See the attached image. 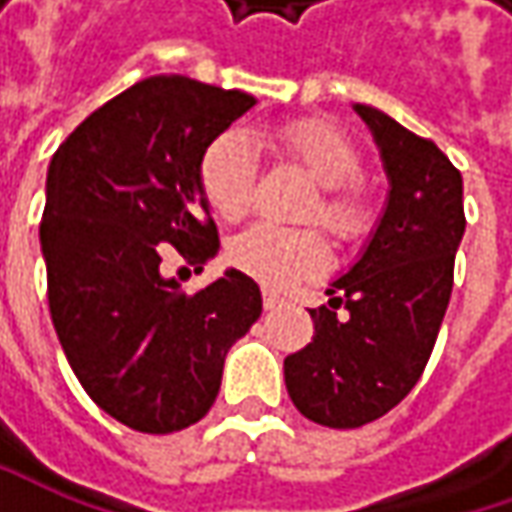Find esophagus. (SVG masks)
Masks as SVG:
<instances>
[{"label":"esophagus","mask_w":512,"mask_h":512,"mask_svg":"<svg viewBox=\"0 0 512 512\" xmlns=\"http://www.w3.org/2000/svg\"><path fill=\"white\" fill-rule=\"evenodd\" d=\"M262 302H265V310H273L282 305V296L276 290H262Z\"/></svg>","instance_id":"1"}]
</instances>
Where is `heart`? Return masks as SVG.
Listing matches in <instances>:
<instances>
[{"label":"heart","mask_w":512,"mask_h":512,"mask_svg":"<svg viewBox=\"0 0 512 512\" xmlns=\"http://www.w3.org/2000/svg\"><path fill=\"white\" fill-rule=\"evenodd\" d=\"M267 145L293 159L316 182V199L302 210L305 222H319L339 242H356L373 225V202L359 182L362 153L330 122L299 119L267 133ZM199 187L210 210L239 222L253 205L256 159L242 133L216 136L199 159ZM325 239L310 227L253 225L227 245V262L267 287H287L327 267Z\"/></svg>","instance_id":"heart-1"}]
</instances>
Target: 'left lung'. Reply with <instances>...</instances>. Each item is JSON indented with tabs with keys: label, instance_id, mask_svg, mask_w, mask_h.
Wrapping results in <instances>:
<instances>
[{
	"label": "left lung",
	"instance_id": "left-lung-1",
	"mask_svg": "<svg viewBox=\"0 0 512 512\" xmlns=\"http://www.w3.org/2000/svg\"><path fill=\"white\" fill-rule=\"evenodd\" d=\"M353 110L382 153L387 205L359 262L327 287L330 302L310 310L313 342L285 359L299 413L339 430L376 422L416 387L453 293L467 225L462 173L442 150L382 110Z\"/></svg>",
	"mask_w": 512,
	"mask_h": 512
}]
</instances>
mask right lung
Listing matches in <instances>:
<instances>
[{
    "label": "right lung",
    "instance_id": "obj_1",
    "mask_svg": "<svg viewBox=\"0 0 512 512\" xmlns=\"http://www.w3.org/2000/svg\"><path fill=\"white\" fill-rule=\"evenodd\" d=\"M256 99L150 76L93 110L53 153L39 225L56 336L116 422L176 433L213 407L227 350L262 316L259 285L225 270L199 293L164 273L219 253L199 159Z\"/></svg>",
    "mask_w": 512,
    "mask_h": 512
}]
</instances>
